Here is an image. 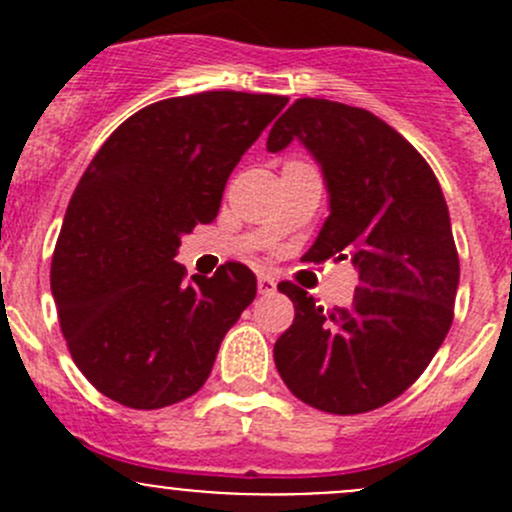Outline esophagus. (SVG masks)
I'll list each match as a JSON object with an SVG mask.
<instances>
[{
	"label": "esophagus",
	"instance_id": "34e87169",
	"mask_svg": "<svg viewBox=\"0 0 512 512\" xmlns=\"http://www.w3.org/2000/svg\"><path fill=\"white\" fill-rule=\"evenodd\" d=\"M257 292H260V294H275L277 292V282L272 280L270 275H260V277H257Z\"/></svg>",
	"mask_w": 512,
	"mask_h": 512
}]
</instances>
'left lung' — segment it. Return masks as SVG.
<instances>
[{"label":"left lung","mask_w":512,"mask_h":512,"mask_svg":"<svg viewBox=\"0 0 512 512\" xmlns=\"http://www.w3.org/2000/svg\"><path fill=\"white\" fill-rule=\"evenodd\" d=\"M299 141L319 163L329 218L309 262L352 260L349 307L327 309L292 282V327L277 339L287 389L327 414H364L404 394L453 322L458 252L448 205L421 153L364 108L297 98L272 126L267 151Z\"/></svg>","instance_id":"obj_1"}]
</instances>
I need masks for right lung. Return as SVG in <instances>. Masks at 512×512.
<instances>
[{
  "instance_id": "add662e5",
  "label": "right lung",
  "mask_w": 512,
  "mask_h": 512,
  "mask_svg": "<svg viewBox=\"0 0 512 512\" xmlns=\"http://www.w3.org/2000/svg\"><path fill=\"white\" fill-rule=\"evenodd\" d=\"M285 106L242 91L165 98L123 121L81 175L51 294L71 359L103 396L151 411L205 384L257 280L227 262L188 282L180 237L218 218L232 168Z\"/></svg>"
}]
</instances>
